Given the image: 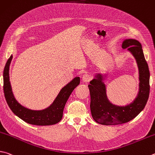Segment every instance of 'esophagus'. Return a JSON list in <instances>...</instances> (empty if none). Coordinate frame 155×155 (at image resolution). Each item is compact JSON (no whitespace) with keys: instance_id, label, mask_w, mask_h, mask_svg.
Instances as JSON below:
<instances>
[{"instance_id":"obj_1","label":"esophagus","mask_w":155,"mask_h":155,"mask_svg":"<svg viewBox=\"0 0 155 155\" xmlns=\"http://www.w3.org/2000/svg\"><path fill=\"white\" fill-rule=\"evenodd\" d=\"M92 79V77L91 75L88 74H84L83 77V81L84 83H87V82H89Z\"/></svg>"}]
</instances>
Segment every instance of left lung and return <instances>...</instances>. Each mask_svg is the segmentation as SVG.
I'll use <instances>...</instances> for the list:
<instances>
[{
	"mask_svg": "<svg viewBox=\"0 0 155 155\" xmlns=\"http://www.w3.org/2000/svg\"><path fill=\"white\" fill-rule=\"evenodd\" d=\"M122 47L127 48L136 60L139 70V92L134 102L128 105L119 106L112 104L107 98L102 75L97 74L96 78L90 81L88 87L91 96L90 108L92 117L101 125H120L130 121L144 108L149 97L150 72L141 43L135 39H126L123 42Z\"/></svg>",
	"mask_w": 155,
	"mask_h": 155,
	"instance_id": "left-lung-1",
	"label": "left lung"
}]
</instances>
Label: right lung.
I'll return each mask as SVG.
<instances>
[{"label": "right lung", "instance_id": "add662e5", "mask_svg": "<svg viewBox=\"0 0 155 155\" xmlns=\"http://www.w3.org/2000/svg\"><path fill=\"white\" fill-rule=\"evenodd\" d=\"M13 56L7 60L3 71V90L5 97L10 109L16 116L31 125H51L59 123L63 117L66 103L76 87L80 83V78L75 77L64 87L59 93L54 102L48 108L41 110H33L21 106L13 94L9 81V66Z\"/></svg>", "mask_w": 155, "mask_h": 155}]
</instances>
